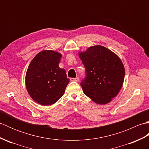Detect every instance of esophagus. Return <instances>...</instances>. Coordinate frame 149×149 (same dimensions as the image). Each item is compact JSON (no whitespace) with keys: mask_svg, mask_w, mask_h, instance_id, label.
<instances>
[{"mask_svg":"<svg viewBox=\"0 0 149 149\" xmlns=\"http://www.w3.org/2000/svg\"><path fill=\"white\" fill-rule=\"evenodd\" d=\"M79 80V78L78 77H75V78H70V81H76V82H78Z\"/></svg>","mask_w":149,"mask_h":149,"instance_id":"esophagus-1","label":"esophagus"}]
</instances>
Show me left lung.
I'll use <instances>...</instances> for the list:
<instances>
[{
	"mask_svg": "<svg viewBox=\"0 0 149 149\" xmlns=\"http://www.w3.org/2000/svg\"><path fill=\"white\" fill-rule=\"evenodd\" d=\"M79 56L86 68V78L81 83L84 93L98 104L110 102L119 93L124 80L121 59L101 45L90 47Z\"/></svg>",
	"mask_w": 149,
	"mask_h": 149,
	"instance_id": "obj_1",
	"label": "left lung"
}]
</instances>
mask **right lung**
Segmentation results:
<instances>
[{"instance_id": "1", "label": "right lung", "mask_w": 149, "mask_h": 149, "mask_svg": "<svg viewBox=\"0 0 149 149\" xmlns=\"http://www.w3.org/2000/svg\"><path fill=\"white\" fill-rule=\"evenodd\" d=\"M61 54L44 50L35 56L28 66L26 86L34 101L42 106L56 103L65 92L70 79L59 68Z\"/></svg>"}]
</instances>
